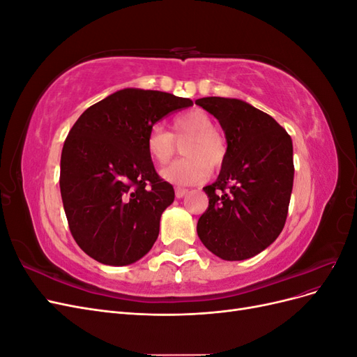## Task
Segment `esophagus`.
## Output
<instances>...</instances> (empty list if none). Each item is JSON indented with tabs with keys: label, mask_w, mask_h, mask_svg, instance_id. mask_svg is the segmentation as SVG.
Segmentation results:
<instances>
[{
	"label": "esophagus",
	"mask_w": 357,
	"mask_h": 357,
	"mask_svg": "<svg viewBox=\"0 0 357 357\" xmlns=\"http://www.w3.org/2000/svg\"><path fill=\"white\" fill-rule=\"evenodd\" d=\"M188 189H181V188H177L176 189V197L180 199V198H183V197H186L188 195Z\"/></svg>",
	"instance_id": "obj_1"
}]
</instances>
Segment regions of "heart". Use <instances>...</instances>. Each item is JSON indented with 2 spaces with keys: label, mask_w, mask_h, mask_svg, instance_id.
I'll list each match as a JSON object with an SVG mask.
<instances>
[{
  "label": "heart",
  "mask_w": 357,
  "mask_h": 357,
  "mask_svg": "<svg viewBox=\"0 0 357 357\" xmlns=\"http://www.w3.org/2000/svg\"><path fill=\"white\" fill-rule=\"evenodd\" d=\"M172 134L160 125L150 129L146 138L147 153L155 164L167 165L176 153V142L183 146L181 159L167 167L160 172L162 178L176 186L199 185L210 176V167L219 168L226 156V143L223 137L215 131L213 117L204 110L193 109L178 114L172 121Z\"/></svg>",
  "instance_id": "b5f03b06"
}]
</instances>
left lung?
Here are the masks:
<instances>
[{"instance_id":"1","label":"left lung","mask_w":357,"mask_h":357,"mask_svg":"<svg viewBox=\"0 0 357 357\" xmlns=\"http://www.w3.org/2000/svg\"><path fill=\"white\" fill-rule=\"evenodd\" d=\"M218 119L228 147L220 174L205 186L208 208L197 232L223 261H244L283 231L294 188V144L274 119L245 101L207 96L195 101Z\"/></svg>"}]
</instances>
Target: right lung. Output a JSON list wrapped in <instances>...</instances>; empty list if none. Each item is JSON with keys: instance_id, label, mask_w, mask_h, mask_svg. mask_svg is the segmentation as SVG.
Returning <instances> with one entry per match:
<instances>
[{"instance_id": "1", "label": "right lung", "mask_w": 357, "mask_h": 357, "mask_svg": "<svg viewBox=\"0 0 357 357\" xmlns=\"http://www.w3.org/2000/svg\"><path fill=\"white\" fill-rule=\"evenodd\" d=\"M193 102L160 91L126 88L77 119L61 155V197L73 238L104 265H131L149 253L174 189L155 171L150 129Z\"/></svg>"}]
</instances>
